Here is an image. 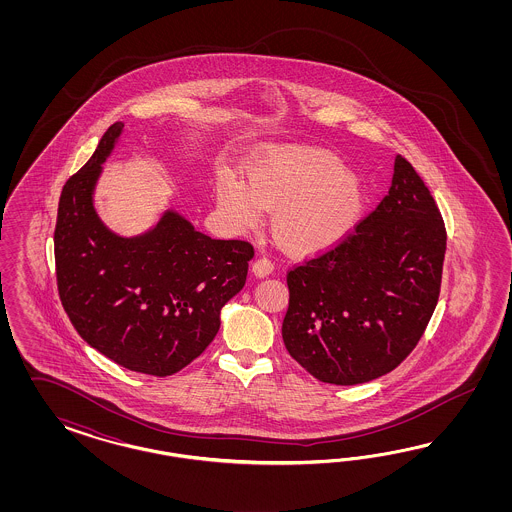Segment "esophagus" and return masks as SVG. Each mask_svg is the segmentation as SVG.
I'll return each mask as SVG.
<instances>
[{"label": "esophagus", "mask_w": 512, "mask_h": 512, "mask_svg": "<svg viewBox=\"0 0 512 512\" xmlns=\"http://www.w3.org/2000/svg\"><path fill=\"white\" fill-rule=\"evenodd\" d=\"M251 270H253L255 276L264 278V276H268V274L274 272V263H272L268 257H259V259L253 263V266H251Z\"/></svg>", "instance_id": "1"}]
</instances>
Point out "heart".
I'll use <instances>...</instances> for the list:
<instances>
[{"label":"heart","mask_w":512,"mask_h":512,"mask_svg":"<svg viewBox=\"0 0 512 512\" xmlns=\"http://www.w3.org/2000/svg\"><path fill=\"white\" fill-rule=\"evenodd\" d=\"M217 204L234 231H248L272 210V231L298 255L319 253L341 242L355 227L364 189L336 154L321 148H274L249 171V187L225 176Z\"/></svg>","instance_id":"heart-1"}]
</instances>
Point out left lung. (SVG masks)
I'll use <instances>...</instances> for the list:
<instances>
[{"mask_svg":"<svg viewBox=\"0 0 512 512\" xmlns=\"http://www.w3.org/2000/svg\"><path fill=\"white\" fill-rule=\"evenodd\" d=\"M447 229L428 186L398 155L377 208L341 242L287 272L281 326L315 379L358 385L398 368L434 315Z\"/></svg>","mask_w":512,"mask_h":512,"instance_id":"1","label":"left lung"}]
</instances>
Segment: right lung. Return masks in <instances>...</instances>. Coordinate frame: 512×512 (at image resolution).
I'll use <instances>...</instances> for the list:
<instances>
[{"instance_id": "1", "label": "right lung", "mask_w": 512, "mask_h": 512, "mask_svg": "<svg viewBox=\"0 0 512 512\" xmlns=\"http://www.w3.org/2000/svg\"><path fill=\"white\" fill-rule=\"evenodd\" d=\"M122 129L110 125L63 186L54 229L58 295L93 349L131 372L165 377L216 338L221 308L246 285L255 251L246 240L199 233L176 212L137 238L110 233L92 195Z\"/></svg>"}]
</instances>
